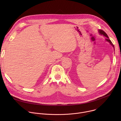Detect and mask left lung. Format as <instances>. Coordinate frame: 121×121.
Wrapping results in <instances>:
<instances>
[{
  "label": "left lung",
  "instance_id": "8db88e82",
  "mask_svg": "<svg viewBox=\"0 0 121 121\" xmlns=\"http://www.w3.org/2000/svg\"><path fill=\"white\" fill-rule=\"evenodd\" d=\"M98 32H99V34H100V35H103V36L106 37L107 38L105 39L106 41L108 42V43H109L111 44V45L113 47V49H114V45L112 44V42H111V41L110 40V39H109L108 36L107 35V34L104 31L102 30H98Z\"/></svg>",
  "mask_w": 121,
  "mask_h": 121
}]
</instances>
